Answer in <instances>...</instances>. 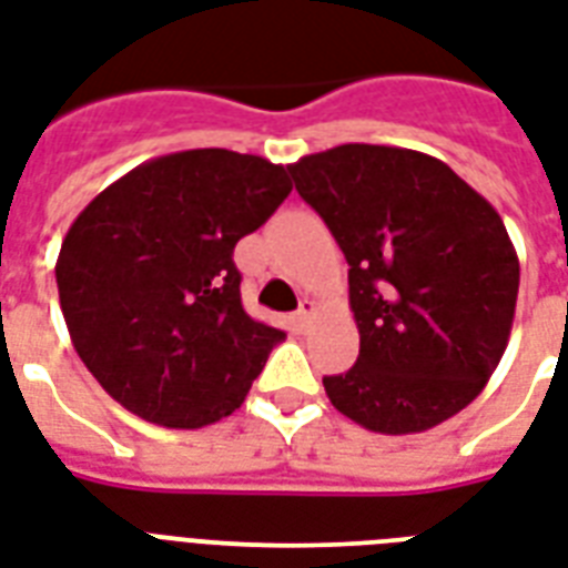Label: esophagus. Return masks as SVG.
<instances>
[{"instance_id": "1", "label": "esophagus", "mask_w": 568, "mask_h": 568, "mask_svg": "<svg viewBox=\"0 0 568 568\" xmlns=\"http://www.w3.org/2000/svg\"><path fill=\"white\" fill-rule=\"evenodd\" d=\"M315 313H318V306H315V301H310V297H306V301H301V310H297V322L301 324L313 322Z\"/></svg>"}]
</instances>
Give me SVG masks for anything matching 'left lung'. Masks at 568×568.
<instances>
[{
  "mask_svg": "<svg viewBox=\"0 0 568 568\" xmlns=\"http://www.w3.org/2000/svg\"><path fill=\"white\" fill-rule=\"evenodd\" d=\"M348 262L361 357L327 375L333 408L414 435L483 393L504 357L518 255L495 207L438 158L348 142L288 166Z\"/></svg>",
  "mask_w": 568,
  "mask_h": 568,
  "instance_id": "left-lung-1",
  "label": "left lung"
}]
</instances>
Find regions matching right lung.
<instances>
[{"mask_svg":"<svg viewBox=\"0 0 568 568\" xmlns=\"http://www.w3.org/2000/svg\"><path fill=\"white\" fill-rule=\"evenodd\" d=\"M288 193L285 166L193 149L130 169L73 220L55 262L64 324L130 414L202 428L241 408L285 333L246 315L232 253Z\"/></svg>","mask_w":568,"mask_h":568,"instance_id":"1","label":"right lung"}]
</instances>
